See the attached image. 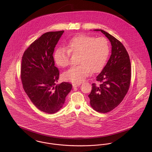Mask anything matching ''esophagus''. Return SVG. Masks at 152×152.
Listing matches in <instances>:
<instances>
[{"instance_id": "obj_1", "label": "esophagus", "mask_w": 152, "mask_h": 152, "mask_svg": "<svg viewBox=\"0 0 152 152\" xmlns=\"http://www.w3.org/2000/svg\"><path fill=\"white\" fill-rule=\"evenodd\" d=\"M80 86V84H76V83H74V84H72L73 88H77V87H78V86Z\"/></svg>"}]
</instances>
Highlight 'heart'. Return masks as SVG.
Masks as SVG:
<instances>
[{"mask_svg": "<svg viewBox=\"0 0 152 152\" xmlns=\"http://www.w3.org/2000/svg\"><path fill=\"white\" fill-rule=\"evenodd\" d=\"M71 53L80 54V65L71 68L63 74V79L74 83L83 82L91 72L96 73L104 68L109 54L108 40L104 37L96 38L80 34L71 39L65 48H58L54 53V60L58 66L65 68L69 64Z\"/></svg>", "mask_w": 152, "mask_h": 152, "instance_id": "1", "label": "heart"}]
</instances>
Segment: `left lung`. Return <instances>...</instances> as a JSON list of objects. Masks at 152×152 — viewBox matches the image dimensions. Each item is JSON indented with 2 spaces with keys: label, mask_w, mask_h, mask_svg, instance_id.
Here are the masks:
<instances>
[{
  "label": "left lung",
  "mask_w": 152,
  "mask_h": 152,
  "mask_svg": "<svg viewBox=\"0 0 152 152\" xmlns=\"http://www.w3.org/2000/svg\"><path fill=\"white\" fill-rule=\"evenodd\" d=\"M112 45V54L107 64L96 77L98 84L93 83L88 96L95 110L107 113L118 107L130 87L131 65L129 56L122 43L108 33L101 30Z\"/></svg>",
  "instance_id": "8db88e82"
}]
</instances>
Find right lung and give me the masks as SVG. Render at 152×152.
<instances>
[{"label":"right lung","instance_id":"right-lung-1","mask_svg":"<svg viewBox=\"0 0 152 152\" xmlns=\"http://www.w3.org/2000/svg\"><path fill=\"white\" fill-rule=\"evenodd\" d=\"M64 30L47 32L30 45L22 56L21 80L31 102L44 112L53 114L61 108L72 84L56 85L60 72L55 66L54 48Z\"/></svg>","mask_w":152,"mask_h":152}]
</instances>
